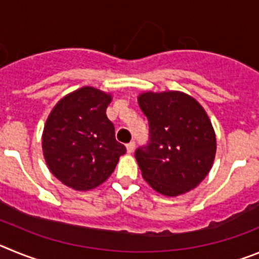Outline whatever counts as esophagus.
Returning <instances> with one entry per match:
<instances>
[{
	"label": "esophagus",
	"mask_w": 259,
	"mask_h": 259,
	"mask_svg": "<svg viewBox=\"0 0 259 259\" xmlns=\"http://www.w3.org/2000/svg\"><path fill=\"white\" fill-rule=\"evenodd\" d=\"M125 146H127V152H128V153H134L135 146H136V144H135L134 141H131V143H128Z\"/></svg>",
	"instance_id": "34e87169"
}]
</instances>
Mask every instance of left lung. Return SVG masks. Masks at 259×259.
Segmentation results:
<instances>
[{
    "label": "left lung",
    "instance_id": "left-lung-1",
    "mask_svg": "<svg viewBox=\"0 0 259 259\" xmlns=\"http://www.w3.org/2000/svg\"><path fill=\"white\" fill-rule=\"evenodd\" d=\"M139 105L149 122V140L135 157L154 191L178 196L209 174L217 150L212 125L194 98L182 92H146Z\"/></svg>",
    "mask_w": 259,
    "mask_h": 259
}]
</instances>
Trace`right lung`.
<instances>
[{
	"label": "right lung",
	"instance_id": "1",
	"mask_svg": "<svg viewBox=\"0 0 259 259\" xmlns=\"http://www.w3.org/2000/svg\"><path fill=\"white\" fill-rule=\"evenodd\" d=\"M110 101L106 93L84 87L62 98L48 118L42 134L45 161L70 188L88 191L102 184L125 153L106 115Z\"/></svg>",
	"mask_w": 259,
	"mask_h": 259
}]
</instances>
